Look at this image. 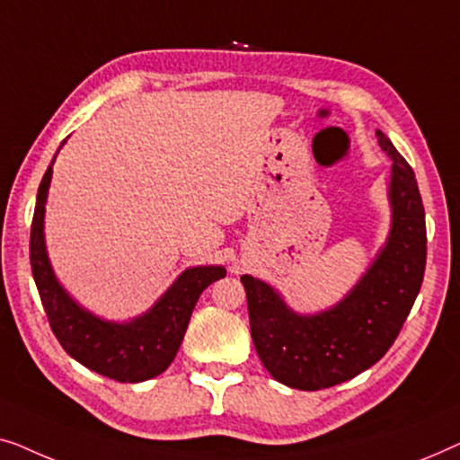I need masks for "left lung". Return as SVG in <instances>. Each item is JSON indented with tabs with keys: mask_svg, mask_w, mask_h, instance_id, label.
<instances>
[{
	"mask_svg": "<svg viewBox=\"0 0 460 460\" xmlns=\"http://www.w3.org/2000/svg\"><path fill=\"white\" fill-rule=\"evenodd\" d=\"M377 139L392 158V231L358 286L335 308L300 316L267 283L242 277L258 357L296 390H325L373 367L398 338L421 289L427 233L415 171L384 133Z\"/></svg>",
	"mask_w": 460,
	"mask_h": 460,
	"instance_id": "obj_1",
	"label": "left lung"
}]
</instances>
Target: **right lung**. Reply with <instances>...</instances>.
<instances>
[{
	"instance_id": "1",
	"label": "right lung",
	"mask_w": 460,
	"mask_h": 460,
	"mask_svg": "<svg viewBox=\"0 0 460 460\" xmlns=\"http://www.w3.org/2000/svg\"><path fill=\"white\" fill-rule=\"evenodd\" d=\"M51 164L45 171L37 191L29 245L33 279L51 332L66 354L103 377L120 381V384H137V381L156 377L166 371L172 358L177 357L199 294L212 281L225 277V269H187L171 289L154 304L150 313L125 325L102 321L87 313L60 288L45 254L43 215L51 181Z\"/></svg>"
}]
</instances>
